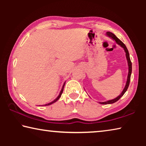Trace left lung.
<instances>
[{
  "label": "left lung",
  "instance_id": "1",
  "mask_svg": "<svg viewBox=\"0 0 146 146\" xmlns=\"http://www.w3.org/2000/svg\"><path fill=\"white\" fill-rule=\"evenodd\" d=\"M107 36H108L109 37L111 38L113 40H115L117 44H118V45H120L122 48H123L124 49L125 52V56H126V58H127V63H128V67H129V72H128V75H127V82L126 84H125V88L123 89L122 92L121 93L120 95L119 96H118L117 98H114V99L113 100H108V101H106V102H99L101 104H113L117 102L118 100L120 99V98L122 97V96L124 95V93H125V91H127L128 87H129V82H130V78H131V72H132V63L131 62L130 60V57H129V51H128L127 49L126 48V46L124 44H123L122 41H121L119 38H118L117 36H115V35H114L112 33H111V32H107Z\"/></svg>",
  "mask_w": 146,
  "mask_h": 146
}]
</instances>
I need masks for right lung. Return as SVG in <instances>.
Here are the masks:
<instances>
[{
    "instance_id": "1",
    "label": "right lung",
    "mask_w": 146,
    "mask_h": 146,
    "mask_svg": "<svg viewBox=\"0 0 146 146\" xmlns=\"http://www.w3.org/2000/svg\"><path fill=\"white\" fill-rule=\"evenodd\" d=\"M64 85H65V82H64V85H63V86H62V90H61V91H60V94H59V95L57 97V98H56V99H55L53 101H52V102H50V103H48V104H45L44 106H49V105H51V104H53V103H55V102H56V101H57L59 98H60V97H61V95H62V92H63V90H64Z\"/></svg>"
}]
</instances>
